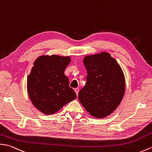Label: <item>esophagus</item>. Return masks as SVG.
I'll list each match as a JSON object with an SVG mask.
<instances>
[{"label": "esophagus", "mask_w": 152, "mask_h": 152, "mask_svg": "<svg viewBox=\"0 0 152 152\" xmlns=\"http://www.w3.org/2000/svg\"><path fill=\"white\" fill-rule=\"evenodd\" d=\"M75 91L76 95L77 96V95H78V93H79V89H78V88H75Z\"/></svg>", "instance_id": "obj_1"}]
</instances>
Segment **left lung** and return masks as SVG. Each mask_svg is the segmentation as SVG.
Returning a JSON list of instances; mask_svg holds the SVG:
<instances>
[{
	"mask_svg": "<svg viewBox=\"0 0 152 152\" xmlns=\"http://www.w3.org/2000/svg\"><path fill=\"white\" fill-rule=\"evenodd\" d=\"M86 84L78 93L80 103L94 117H106L118 106L125 92L122 69L107 52L83 59Z\"/></svg>",
	"mask_w": 152,
	"mask_h": 152,
	"instance_id": "obj_1",
	"label": "left lung"
}]
</instances>
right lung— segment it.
Instances as JSON below:
<instances>
[{
    "instance_id": "1",
    "label": "right lung",
    "mask_w": 152,
    "mask_h": 152,
    "mask_svg": "<svg viewBox=\"0 0 152 152\" xmlns=\"http://www.w3.org/2000/svg\"><path fill=\"white\" fill-rule=\"evenodd\" d=\"M70 62L69 56L52 55L40 56L34 63L27 89L32 104L43 113L54 114L76 98L64 74Z\"/></svg>"
}]
</instances>
